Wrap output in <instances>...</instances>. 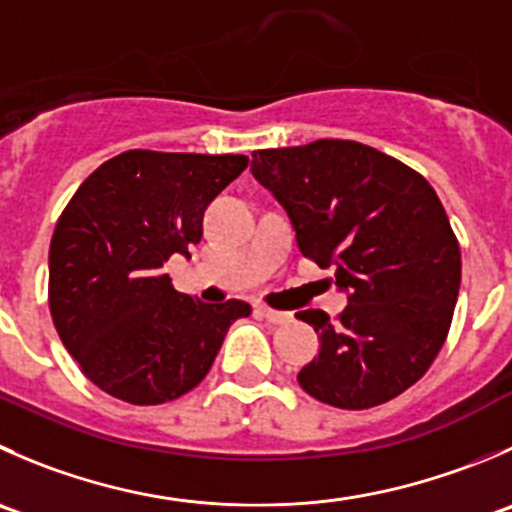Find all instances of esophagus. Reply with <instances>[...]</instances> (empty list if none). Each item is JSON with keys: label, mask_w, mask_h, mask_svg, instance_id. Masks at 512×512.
Returning <instances> with one entry per match:
<instances>
[{"label": "esophagus", "mask_w": 512, "mask_h": 512, "mask_svg": "<svg viewBox=\"0 0 512 512\" xmlns=\"http://www.w3.org/2000/svg\"><path fill=\"white\" fill-rule=\"evenodd\" d=\"M257 312H260L267 322H272V325H285V322H290V312L272 310V307H267V305L257 307Z\"/></svg>", "instance_id": "obj_1"}]
</instances>
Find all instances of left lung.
<instances>
[{"label":"left lung","instance_id":"obj_1","mask_svg":"<svg viewBox=\"0 0 512 512\" xmlns=\"http://www.w3.org/2000/svg\"><path fill=\"white\" fill-rule=\"evenodd\" d=\"M252 175L285 207L297 247L335 267L337 320L297 312L320 352L297 375L320 403L367 410L415 385L438 357L460 290V245L423 175L352 140L252 152Z\"/></svg>","mask_w":512,"mask_h":512}]
</instances>
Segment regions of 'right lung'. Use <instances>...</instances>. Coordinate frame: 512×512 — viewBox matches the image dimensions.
Wrapping results in <instances>:
<instances>
[{
    "instance_id": "right-lung-1",
    "label": "right lung",
    "mask_w": 512,
    "mask_h": 512,
    "mask_svg": "<svg viewBox=\"0 0 512 512\" xmlns=\"http://www.w3.org/2000/svg\"><path fill=\"white\" fill-rule=\"evenodd\" d=\"M245 155L130 150L99 165L64 207L49 245V310L69 355L112 398L160 405L197 388L252 307L210 305L162 272L202 240L207 205Z\"/></svg>"
}]
</instances>
